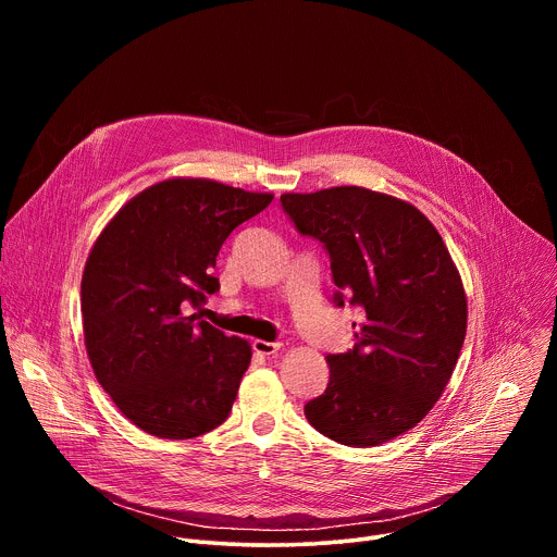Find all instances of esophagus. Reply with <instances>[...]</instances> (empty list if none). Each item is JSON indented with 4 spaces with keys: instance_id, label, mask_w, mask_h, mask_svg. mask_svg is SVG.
<instances>
[{
    "instance_id": "34e87169",
    "label": "esophagus",
    "mask_w": 557,
    "mask_h": 557,
    "mask_svg": "<svg viewBox=\"0 0 557 557\" xmlns=\"http://www.w3.org/2000/svg\"><path fill=\"white\" fill-rule=\"evenodd\" d=\"M284 346L277 344V342H264V339H256L253 342V350L258 355H264V357H271V355H277Z\"/></svg>"
}]
</instances>
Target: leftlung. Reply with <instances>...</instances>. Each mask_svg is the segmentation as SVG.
Returning a JSON list of instances; mask_svg holds the SVG:
<instances>
[{"label": "left lung", "mask_w": 557, "mask_h": 557, "mask_svg": "<svg viewBox=\"0 0 557 557\" xmlns=\"http://www.w3.org/2000/svg\"><path fill=\"white\" fill-rule=\"evenodd\" d=\"M304 235L324 243L337 304L363 306L355 348L329 355L331 381L308 423L348 447H374L421 423L456 368L467 295L436 226L408 200L366 187L282 194ZM357 326V324H352Z\"/></svg>", "instance_id": "8db88e82"}]
</instances>
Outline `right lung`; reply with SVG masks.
Listing matches in <instances>:
<instances>
[{
    "instance_id": "obj_1",
    "label": "right lung",
    "mask_w": 557,
    "mask_h": 557,
    "mask_svg": "<svg viewBox=\"0 0 557 557\" xmlns=\"http://www.w3.org/2000/svg\"><path fill=\"white\" fill-rule=\"evenodd\" d=\"M271 200L176 176L129 198L95 240L82 277L86 350L97 381L143 432L187 441L228 417L251 344L198 322L187 306L220 288V247Z\"/></svg>"
}]
</instances>
